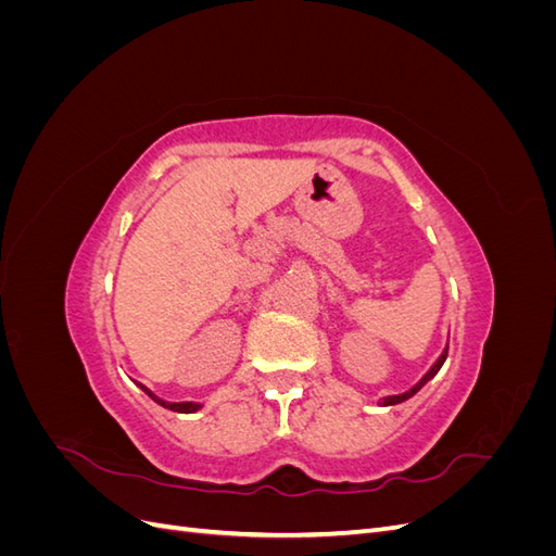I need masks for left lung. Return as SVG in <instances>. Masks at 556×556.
Returning <instances> with one entry per match:
<instances>
[{"label": "left lung", "instance_id": "1", "mask_svg": "<svg viewBox=\"0 0 556 556\" xmlns=\"http://www.w3.org/2000/svg\"><path fill=\"white\" fill-rule=\"evenodd\" d=\"M445 357H447V345H445V350H443V355L439 357V359H435V364L429 368V371L425 374V378L422 380H419L415 387H410V390L408 392H403V394H396V396H387L384 399V406H394V403H401V401H406V399H410L413 394H417L419 390H422V387L435 376V374H439V368L443 366V362H445Z\"/></svg>", "mask_w": 556, "mask_h": 556}]
</instances>
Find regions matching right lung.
Wrapping results in <instances>:
<instances>
[{"label":"right lung","instance_id":"right-lung-1","mask_svg":"<svg viewBox=\"0 0 556 556\" xmlns=\"http://www.w3.org/2000/svg\"><path fill=\"white\" fill-rule=\"evenodd\" d=\"M141 390L153 399L155 403H160V406H164V408H169V410H174V413H194L197 408H199V403H192V401H182V403H169V401H162V399H157L153 392L148 390V387H143L141 384Z\"/></svg>","mask_w":556,"mask_h":556}]
</instances>
